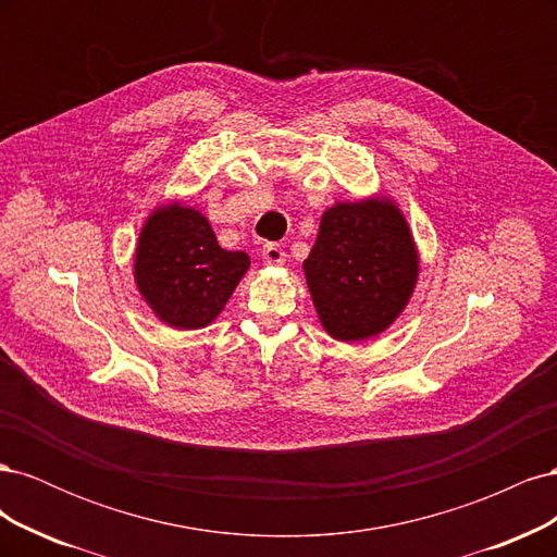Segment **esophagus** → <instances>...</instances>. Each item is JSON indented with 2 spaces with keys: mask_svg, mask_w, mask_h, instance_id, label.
<instances>
[{
  "mask_svg": "<svg viewBox=\"0 0 557 557\" xmlns=\"http://www.w3.org/2000/svg\"><path fill=\"white\" fill-rule=\"evenodd\" d=\"M262 260H264V264H269V267H281V264H285V250H283V246H278V244H267V246L262 248Z\"/></svg>",
  "mask_w": 557,
  "mask_h": 557,
  "instance_id": "esophagus-1",
  "label": "esophagus"
}]
</instances>
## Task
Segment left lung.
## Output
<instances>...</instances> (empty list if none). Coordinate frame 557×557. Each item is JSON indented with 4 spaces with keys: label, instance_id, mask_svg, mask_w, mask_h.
<instances>
[{
    "label": "left lung",
    "instance_id": "left-lung-1",
    "mask_svg": "<svg viewBox=\"0 0 557 557\" xmlns=\"http://www.w3.org/2000/svg\"><path fill=\"white\" fill-rule=\"evenodd\" d=\"M301 267L325 332L336 342H364L407 309L420 256L397 201L369 195L325 209Z\"/></svg>",
    "mask_w": 557,
    "mask_h": 557
}]
</instances>
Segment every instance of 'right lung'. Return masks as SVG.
<instances>
[{
	"mask_svg": "<svg viewBox=\"0 0 557 557\" xmlns=\"http://www.w3.org/2000/svg\"><path fill=\"white\" fill-rule=\"evenodd\" d=\"M250 258L218 246L209 218L178 199L148 213L134 248V283L148 309L174 330H199L221 315Z\"/></svg>",
	"mask_w": 557,
	"mask_h": 557,
	"instance_id": "right-lung-1",
	"label": "right lung"
}]
</instances>
